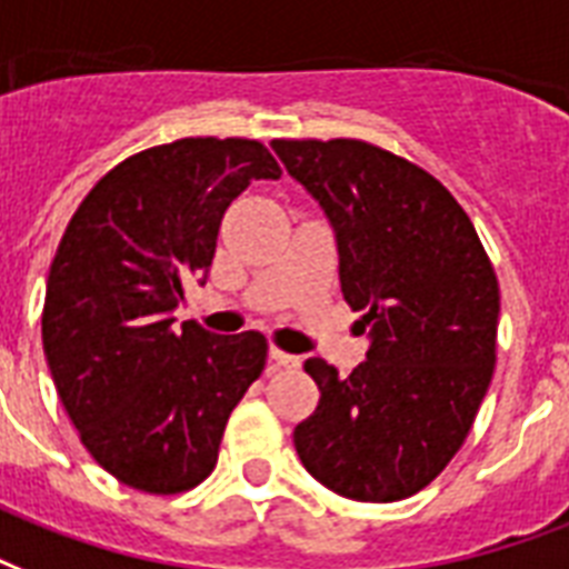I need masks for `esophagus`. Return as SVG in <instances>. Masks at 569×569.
Segmentation results:
<instances>
[{
  "label": "esophagus",
  "instance_id": "obj_1",
  "mask_svg": "<svg viewBox=\"0 0 569 569\" xmlns=\"http://www.w3.org/2000/svg\"><path fill=\"white\" fill-rule=\"evenodd\" d=\"M270 359L276 365H281V368H299L302 365V356H293V353H284V350H279V347H272L270 350Z\"/></svg>",
  "mask_w": 569,
  "mask_h": 569
}]
</instances>
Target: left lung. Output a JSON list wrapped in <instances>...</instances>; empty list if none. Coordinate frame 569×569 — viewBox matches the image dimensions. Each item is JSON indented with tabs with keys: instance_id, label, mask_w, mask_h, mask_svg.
Wrapping results in <instances>:
<instances>
[{
	"instance_id": "8db88e82",
	"label": "left lung",
	"mask_w": 569,
	"mask_h": 569,
	"mask_svg": "<svg viewBox=\"0 0 569 569\" xmlns=\"http://www.w3.org/2000/svg\"><path fill=\"white\" fill-rule=\"evenodd\" d=\"M272 151L329 216L341 293L371 335L350 377L306 362L320 400L293 430L299 460L345 499H409L451 463L490 389V254L457 198L398 153L362 139H272Z\"/></svg>"
}]
</instances>
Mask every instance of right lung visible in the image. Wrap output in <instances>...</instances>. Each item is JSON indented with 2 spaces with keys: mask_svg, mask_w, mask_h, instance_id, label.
<instances>
[{
  "mask_svg": "<svg viewBox=\"0 0 569 569\" xmlns=\"http://www.w3.org/2000/svg\"><path fill=\"white\" fill-rule=\"evenodd\" d=\"M261 178L281 166L258 139L157 144L97 180L56 249L41 315L52 382L88 453L133 490L204 481L267 365L261 332L171 317L183 284L210 270L228 204Z\"/></svg>",
  "mask_w": 569,
  "mask_h": 569,
  "instance_id": "obj_1",
  "label": "right lung"
}]
</instances>
